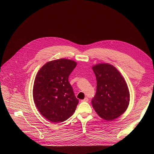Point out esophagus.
I'll return each instance as SVG.
<instances>
[{
  "mask_svg": "<svg viewBox=\"0 0 154 154\" xmlns=\"http://www.w3.org/2000/svg\"><path fill=\"white\" fill-rule=\"evenodd\" d=\"M81 101H82V102H88V99L87 97H85L84 100H82Z\"/></svg>",
  "mask_w": 154,
  "mask_h": 154,
  "instance_id": "obj_1",
  "label": "esophagus"
}]
</instances>
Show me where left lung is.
Wrapping results in <instances>:
<instances>
[{
    "mask_svg": "<svg viewBox=\"0 0 154 154\" xmlns=\"http://www.w3.org/2000/svg\"><path fill=\"white\" fill-rule=\"evenodd\" d=\"M97 80V91L92 99L95 111L102 119L112 120L127 110L129 91L124 79L116 67L99 63L92 67Z\"/></svg>",
    "mask_w": 154,
    "mask_h": 154,
    "instance_id": "obj_1",
    "label": "left lung"
}]
</instances>
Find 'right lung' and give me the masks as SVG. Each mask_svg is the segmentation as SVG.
<instances>
[{
    "label": "right lung",
    "mask_w": 154,
    "mask_h": 154,
    "mask_svg": "<svg viewBox=\"0 0 154 154\" xmlns=\"http://www.w3.org/2000/svg\"><path fill=\"white\" fill-rule=\"evenodd\" d=\"M77 66L69 59L48 62L35 77L33 97L38 110L51 122L57 124L74 114L79 100L69 82V77Z\"/></svg>",
    "instance_id": "add662e5"
}]
</instances>
